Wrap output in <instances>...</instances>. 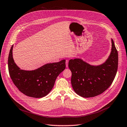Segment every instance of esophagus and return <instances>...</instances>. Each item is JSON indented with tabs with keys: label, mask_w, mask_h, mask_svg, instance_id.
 I'll return each instance as SVG.
<instances>
[{
	"label": "esophagus",
	"mask_w": 127,
	"mask_h": 127,
	"mask_svg": "<svg viewBox=\"0 0 127 127\" xmlns=\"http://www.w3.org/2000/svg\"><path fill=\"white\" fill-rule=\"evenodd\" d=\"M68 60H66V66L68 67Z\"/></svg>",
	"instance_id": "esophagus-1"
}]
</instances>
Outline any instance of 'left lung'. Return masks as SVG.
I'll return each mask as SVG.
<instances>
[{
  "instance_id": "left-lung-1",
  "label": "left lung",
  "mask_w": 127,
  "mask_h": 127,
  "mask_svg": "<svg viewBox=\"0 0 127 127\" xmlns=\"http://www.w3.org/2000/svg\"><path fill=\"white\" fill-rule=\"evenodd\" d=\"M111 43L109 56L100 65H91L79 58L68 62L72 72L71 85L78 95L85 98L99 95L113 82L118 70V53L112 39Z\"/></svg>"
}]
</instances>
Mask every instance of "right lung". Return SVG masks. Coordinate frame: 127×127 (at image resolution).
<instances>
[{
	"label": "right lung",
	"instance_id": "add662e5",
	"mask_svg": "<svg viewBox=\"0 0 127 127\" xmlns=\"http://www.w3.org/2000/svg\"><path fill=\"white\" fill-rule=\"evenodd\" d=\"M13 45L8 59V71L13 83L21 92L28 96L41 98L53 89L57 77L65 68V60L47 63L34 70H21L13 57Z\"/></svg>",
	"mask_w": 127,
	"mask_h": 127
}]
</instances>
